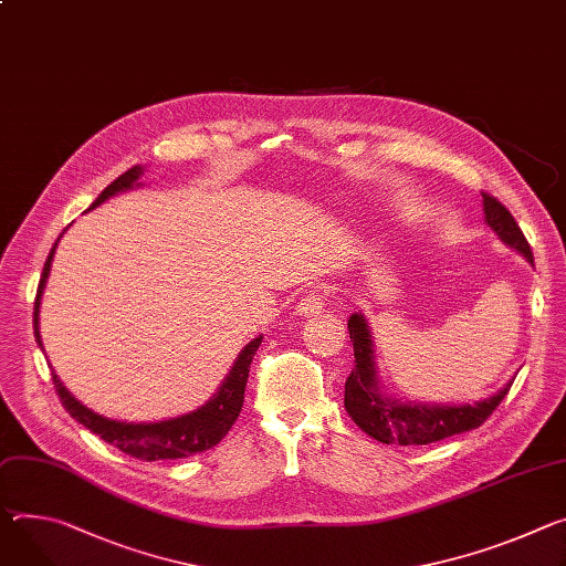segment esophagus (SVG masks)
<instances>
[{"label":"esophagus","instance_id":"1","mask_svg":"<svg viewBox=\"0 0 566 566\" xmlns=\"http://www.w3.org/2000/svg\"><path fill=\"white\" fill-rule=\"evenodd\" d=\"M325 295H327V291H323V289L306 291V295L297 304V312L302 316H316V314H321L323 306H325Z\"/></svg>","mask_w":566,"mask_h":566}]
</instances>
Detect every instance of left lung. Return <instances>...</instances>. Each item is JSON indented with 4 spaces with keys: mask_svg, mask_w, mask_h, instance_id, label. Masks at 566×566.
I'll list each match as a JSON object with an SVG mask.
<instances>
[{
    "mask_svg": "<svg viewBox=\"0 0 566 566\" xmlns=\"http://www.w3.org/2000/svg\"><path fill=\"white\" fill-rule=\"evenodd\" d=\"M483 210L488 226L503 243L522 252L533 264L531 245L517 226L515 217L492 193L483 191ZM349 338L354 345V368L345 381V410L349 418L368 436L386 444H429L455 433L479 429L503 401L510 386L494 397L465 406H427V403H399L388 399L377 388L375 352L368 323L361 314H352L347 321Z\"/></svg>",
    "mask_w": 566,
    "mask_h": 566,
    "instance_id": "obj_1",
    "label": "left lung"
}]
</instances>
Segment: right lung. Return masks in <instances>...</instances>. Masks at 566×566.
I'll return each mask as SVG.
<instances>
[{"mask_svg":"<svg viewBox=\"0 0 566 566\" xmlns=\"http://www.w3.org/2000/svg\"><path fill=\"white\" fill-rule=\"evenodd\" d=\"M139 176H142V167H133L126 174H122L115 182H111L104 191H101V196L92 202V208H96V205H101L124 189H130ZM56 245L59 243H54V248H51L46 262H44L42 277H40L38 293H35V306H33V334H35V340L40 347H42L40 332H38L40 297H42L49 271H51V262H54ZM260 345H262V336L250 340L241 349L223 386L208 403L193 410V413H187V416L174 418V420H165V422H156V424H128V422L101 418L94 413V410L85 408L81 401H76L67 392V388L61 384L56 373H51V377H54L56 392H59L67 413L76 422L87 427L92 433H96L108 444H115L124 453L139 458V460H148V462L150 460H174V458H187L198 451L212 449L232 429V424L237 422V418L241 413V406H243V392H245V384H248L252 356L256 349H260Z\"/></svg>","mask_w":566,"mask_h":566,"instance_id":"right-lung-1","label":"right lung"}]
</instances>
